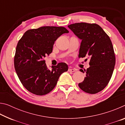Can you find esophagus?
Returning a JSON list of instances; mask_svg holds the SVG:
<instances>
[{
	"instance_id": "34e87169",
	"label": "esophagus",
	"mask_w": 125,
	"mask_h": 125,
	"mask_svg": "<svg viewBox=\"0 0 125 125\" xmlns=\"http://www.w3.org/2000/svg\"><path fill=\"white\" fill-rule=\"evenodd\" d=\"M68 71L69 72H74L75 71V70L74 69H73V68H69L68 69Z\"/></svg>"
}]
</instances>
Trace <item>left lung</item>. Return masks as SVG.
I'll return each instance as SVG.
<instances>
[{
	"label": "left lung",
	"mask_w": 125,
	"mask_h": 125,
	"mask_svg": "<svg viewBox=\"0 0 125 125\" xmlns=\"http://www.w3.org/2000/svg\"><path fill=\"white\" fill-rule=\"evenodd\" d=\"M68 27L82 40L78 57H89V68L79 88L89 94H96L108 84L115 65V55L110 39L96 24L75 23ZM80 71L84 73L83 69Z\"/></svg>",
	"instance_id": "left-lung-1"
}]
</instances>
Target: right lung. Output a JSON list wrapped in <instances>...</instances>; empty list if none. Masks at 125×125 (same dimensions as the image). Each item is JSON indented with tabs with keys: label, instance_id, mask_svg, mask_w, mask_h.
<instances>
[{
	"label": "right lung",
	"instance_id": "right-lung-1",
	"mask_svg": "<svg viewBox=\"0 0 125 125\" xmlns=\"http://www.w3.org/2000/svg\"><path fill=\"white\" fill-rule=\"evenodd\" d=\"M69 31L64 27L42 26L30 29L19 41L14 56V67L23 86L33 94L43 95L56 86L62 73L68 71L65 63L47 69L44 58L52 52L54 42Z\"/></svg>",
	"mask_w": 125,
	"mask_h": 125
}]
</instances>
